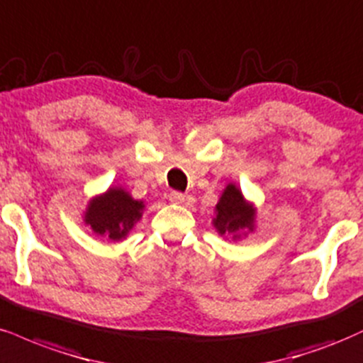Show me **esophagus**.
Listing matches in <instances>:
<instances>
[{"label": "esophagus", "instance_id": "1", "mask_svg": "<svg viewBox=\"0 0 363 363\" xmlns=\"http://www.w3.org/2000/svg\"><path fill=\"white\" fill-rule=\"evenodd\" d=\"M169 202L183 203L185 202V195L180 194V191H172V194H169Z\"/></svg>", "mask_w": 363, "mask_h": 363}]
</instances>
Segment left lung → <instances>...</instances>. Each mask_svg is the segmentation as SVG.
<instances>
[{
	"mask_svg": "<svg viewBox=\"0 0 363 363\" xmlns=\"http://www.w3.org/2000/svg\"><path fill=\"white\" fill-rule=\"evenodd\" d=\"M212 225L219 236H231L234 241L250 236L257 229V207L246 200L236 183H228L214 208Z\"/></svg>",
	"mask_w": 363,
	"mask_h": 363,
	"instance_id": "left-lung-1",
	"label": "left lung"
}]
</instances>
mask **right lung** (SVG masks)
Wrapping results in <instances>:
<instances>
[{
    "label": "right lung",
    "mask_w": 363,
    "mask_h": 363,
    "mask_svg": "<svg viewBox=\"0 0 363 363\" xmlns=\"http://www.w3.org/2000/svg\"><path fill=\"white\" fill-rule=\"evenodd\" d=\"M146 206L135 200L123 186H108L104 194L88 200L83 223L96 236L118 242L123 241L139 223Z\"/></svg>",
    "instance_id": "1"
}]
</instances>
